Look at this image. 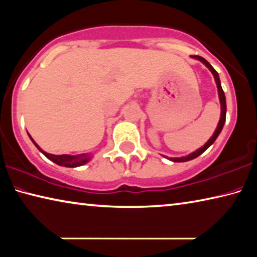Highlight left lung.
Listing matches in <instances>:
<instances>
[{"label": "left lung", "mask_w": 257, "mask_h": 257, "mask_svg": "<svg viewBox=\"0 0 257 257\" xmlns=\"http://www.w3.org/2000/svg\"><path fill=\"white\" fill-rule=\"evenodd\" d=\"M193 58L195 59H199L200 62H202L203 64L206 65L207 67L209 68L210 72L213 73V75L215 77V81H216V84H217V89H218V96H219V101H221V119H219V122L217 124V128L215 130V133L213 134V136L209 138V141L207 142V143L200 148L199 150L195 151V152L189 154L187 157H183V158H170V160L174 161V162H185V161H189V160H192V159H195L197 157L200 156L201 153L205 152V151L209 148V146L214 143L215 140L218 137L219 133L222 132L223 129V125H224V122H225V115H226V101H225V95H224V91L222 89V85H221V81H219V76H218V73L215 71V68L211 66V65L207 62L205 58H202L200 56H193Z\"/></svg>", "instance_id": "obj_1"}]
</instances>
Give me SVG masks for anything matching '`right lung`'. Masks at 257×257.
Here are the masks:
<instances>
[{
    "instance_id": "right-lung-1",
    "label": "right lung",
    "mask_w": 257,
    "mask_h": 257,
    "mask_svg": "<svg viewBox=\"0 0 257 257\" xmlns=\"http://www.w3.org/2000/svg\"><path fill=\"white\" fill-rule=\"evenodd\" d=\"M31 137V136H30ZM32 142H33L34 145L38 148L41 152H42L44 156H46L49 160L54 161L55 164L59 165V166H64V167H68V168H74V167H79L82 166L84 164H87L89 161L90 157H88L87 154H77V156H68V154H60V156H55V154H50L44 152L42 149H40V146L35 143L33 138L31 137Z\"/></svg>"
}]
</instances>
